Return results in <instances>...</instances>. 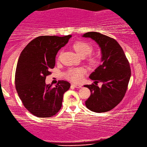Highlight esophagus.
I'll use <instances>...</instances> for the list:
<instances>
[{"label":"esophagus","mask_w":147,"mask_h":147,"mask_svg":"<svg viewBox=\"0 0 147 147\" xmlns=\"http://www.w3.org/2000/svg\"><path fill=\"white\" fill-rule=\"evenodd\" d=\"M72 86H74L76 88H82V86L81 85L77 84H72Z\"/></svg>","instance_id":"esophagus-1"}]
</instances>
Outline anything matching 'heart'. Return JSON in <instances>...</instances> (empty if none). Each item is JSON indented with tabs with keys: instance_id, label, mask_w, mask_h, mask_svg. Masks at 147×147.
Instances as JSON below:
<instances>
[{
	"instance_id": "heart-1",
	"label": "heart",
	"mask_w": 147,
	"mask_h": 147,
	"mask_svg": "<svg viewBox=\"0 0 147 147\" xmlns=\"http://www.w3.org/2000/svg\"><path fill=\"white\" fill-rule=\"evenodd\" d=\"M73 47L76 52L80 56L84 57L90 54L92 51V45L88 42L84 40H78L74 42L73 44ZM89 61L92 64L97 63V58L94 56H91L89 58ZM86 73V70L84 68H70L67 71L66 76L68 79L71 81L79 82L82 80L83 78V75Z\"/></svg>"
}]
</instances>
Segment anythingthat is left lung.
<instances>
[{
  "label": "left lung",
  "mask_w": 147,
  "mask_h": 147,
  "mask_svg": "<svg viewBox=\"0 0 147 147\" xmlns=\"http://www.w3.org/2000/svg\"><path fill=\"white\" fill-rule=\"evenodd\" d=\"M82 37L91 38L98 44L102 61L89 76L95 84L84 86L91 91L86 106L92 112H106L117 105L124 96L131 75L129 63L113 38L95 32H87ZM98 82L103 83L101 88L96 86Z\"/></svg>",
  "instance_id": "8db88e82"
}]
</instances>
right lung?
Returning a JSON list of instances; mask_svg holds the SVG:
<instances>
[{"mask_svg":"<svg viewBox=\"0 0 147 147\" xmlns=\"http://www.w3.org/2000/svg\"><path fill=\"white\" fill-rule=\"evenodd\" d=\"M71 35H44L29 42L21 53L15 74V86L23 105L38 117H50L61 109L63 97L70 84L59 80L55 88L46 78L55 66L56 54Z\"/></svg>","mask_w":147,"mask_h":147,"instance_id":"obj_1","label":"right lung"}]
</instances>
